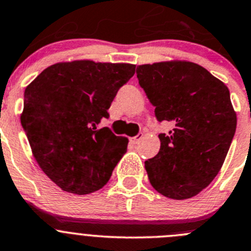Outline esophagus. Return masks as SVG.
Masks as SVG:
<instances>
[{
  "mask_svg": "<svg viewBox=\"0 0 251 251\" xmlns=\"http://www.w3.org/2000/svg\"><path fill=\"white\" fill-rule=\"evenodd\" d=\"M142 137H144V133H142V132L141 133H137L136 136L132 137V139H130V142H131V144H133V145H137L140 141H141Z\"/></svg>",
  "mask_w": 251,
  "mask_h": 251,
  "instance_id": "obj_1",
  "label": "esophagus"
}]
</instances>
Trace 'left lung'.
Instances as JSON below:
<instances>
[{
  "label": "left lung",
  "instance_id": "8db88e82",
  "mask_svg": "<svg viewBox=\"0 0 251 251\" xmlns=\"http://www.w3.org/2000/svg\"><path fill=\"white\" fill-rule=\"evenodd\" d=\"M139 84L160 123L161 147L145 161L151 186L172 200L192 198L221 171L236 128V114L226 84L191 62L139 65Z\"/></svg>",
  "mask_w": 251,
  "mask_h": 251
}]
</instances>
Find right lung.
<instances>
[{"mask_svg": "<svg viewBox=\"0 0 251 251\" xmlns=\"http://www.w3.org/2000/svg\"><path fill=\"white\" fill-rule=\"evenodd\" d=\"M135 65L75 60L50 65L25 90L21 124L39 167L65 192L102 188L128 140L100 128Z\"/></svg>", "mask_w": 251, "mask_h": 251, "instance_id": "right-lung-1", "label": "right lung"}]
</instances>
